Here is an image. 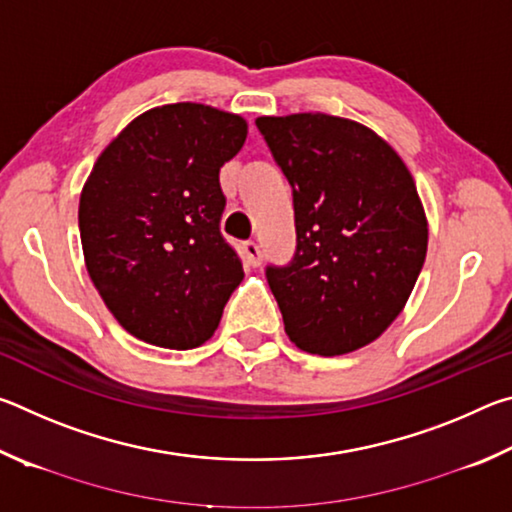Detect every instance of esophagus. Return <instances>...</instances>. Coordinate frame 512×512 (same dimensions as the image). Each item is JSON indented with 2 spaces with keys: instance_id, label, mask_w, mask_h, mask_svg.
I'll return each mask as SVG.
<instances>
[{
  "instance_id": "obj_1",
  "label": "esophagus",
  "mask_w": 512,
  "mask_h": 512,
  "mask_svg": "<svg viewBox=\"0 0 512 512\" xmlns=\"http://www.w3.org/2000/svg\"><path fill=\"white\" fill-rule=\"evenodd\" d=\"M244 253L248 257V264L250 266H259L262 264V250L255 244V241H246L244 244Z\"/></svg>"
}]
</instances>
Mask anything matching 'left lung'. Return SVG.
Segmentation results:
<instances>
[{"label": "left lung", "instance_id": "1", "mask_svg": "<svg viewBox=\"0 0 512 512\" xmlns=\"http://www.w3.org/2000/svg\"><path fill=\"white\" fill-rule=\"evenodd\" d=\"M255 124L296 210V257L266 271L284 332L320 357L377 341L427 257V214L409 167L384 137L345 117L296 112Z\"/></svg>", "mask_w": 512, "mask_h": 512}]
</instances>
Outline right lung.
<instances>
[{"instance_id": "obj_1", "label": "right lung", "mask_w": 512, "mask_h": 512, "mask_svg": "<svg viewBox=\"0 0 512 512\" xmlns=\"http://www.w3.org/2000/svg\"><path fill=\"white\" fill-rule=\"evenodd\" d=\"M248 121L205 103L135 117L94 162L79 203L85 268L117 323L144 343L212 339L244 268L219 232V171Z\"/></svg>"}]
</instances>
